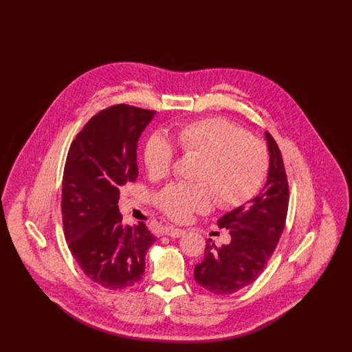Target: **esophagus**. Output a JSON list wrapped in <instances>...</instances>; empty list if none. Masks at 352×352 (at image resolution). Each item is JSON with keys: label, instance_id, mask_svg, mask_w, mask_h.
Wrapping results in <instances>:
<instances>
[{"label": "esophagus", "instance_id": "obj_1", "mask_svg": "<svg viewBox=\"0 0 352 352\" xmlns=\"http://www.w3.org/2000/svg\"><path fill=\"white\" fill-rule=\"evenodd\" d=\"M184 234H186V230L177 228V227H166L164 230V234H168L170 237H181Z\"/></svg>", "mask_w": 352, "mask_h": 352}]
</instances>
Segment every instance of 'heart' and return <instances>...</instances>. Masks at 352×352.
Returning a JSON list of instances; mask_svg holds the SVG:
<instances>
[{"mask_svg": "<svg viewBox=\"0 0 352 352\" xmlns=\"http://www.w3.org/2000/svg\"><path fill=\"white\" fill-rule=\"evenodd\" d=\"M153 134L144 148V164L154 178L166 175L171 168L175 144L184 154L199 157L195 181L173 182L154 198L155 206L174 220H186L192 212L207 211L212 194L220 206L230 207L251 199L268 171L264 145L243 129L220 118L188 122L170 134Z\"/></svg>", "mask_w": 352, "mask_h": 352, "instance_id": "1", "label": "heart"}]
</instances>
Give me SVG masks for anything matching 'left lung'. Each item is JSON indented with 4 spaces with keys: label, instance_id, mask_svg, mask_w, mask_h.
Instances as JSON below:
<instances>
[{
    "label": "left lung",
    "instance_id": "obj_1",
    "mask_svg": "<svg viewBox=\"0 0 352 352\" xmlns=\"http://www.w3.org/2000/svg\"><path fill=\"white\" fill-rule=\"evenodd\" d=\"M265 140L267 184L257 197L219 219V227L230 230L231 241L217 247L208 239L204 258L194 269L195 281L211 293L232 294L252 284L265 268L284 231L289 187L283 155L268 132Z\"/></svg>",
    "mask_w": 352,
    "mask_h": 352
}]
</instances>
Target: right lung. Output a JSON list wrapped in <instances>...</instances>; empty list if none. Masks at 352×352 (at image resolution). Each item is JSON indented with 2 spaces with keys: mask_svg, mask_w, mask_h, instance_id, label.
I'll use <instances>...</instances> for the list:
<instances>
[{
  "mask_svg": "<svg viewBox=\"0 0 352 352\" xmlns=\"http://www.w3.org/2000/svg\"><path fill=\"white\" fill-rule=\"evenodd\" d=\"M155 112L109 107L84 125L68 151L62 217L68 248L84 274L105 289L137 284L157 240L144 221L122 224L120 187L138 175L137 142Z\"/></svg>",
  "mask_w": 352,
  "mask_h": 352,
  "instance_id": "1",
  "label": "right lung"
}]
</instances>
